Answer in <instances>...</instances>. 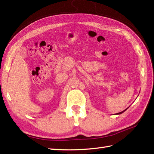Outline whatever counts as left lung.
I'll return each instance as SVG.
<instances>
[{
  "label": "left lung",
  "mask_w": 154,
  "mask_h": 154,
  "mask_svg": "<svg viewBox=\"0 0 154 154\" xmlns=\"http://www.w3.org/2000/svg\"><path fill=\"white\" fill-rule=\"evenodd\" d=\"M128 109H125V110H123V111H122V112H119V113H116V114H122V113H123L124 112V111H126V110H127Z\"/></svg>",
  "instance_id": "left-lung-1"
}]
</instances>
